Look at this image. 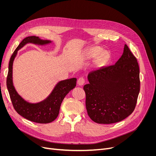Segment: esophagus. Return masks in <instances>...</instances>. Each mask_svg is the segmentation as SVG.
Returning a JSON list of instances; mask_svg holds the SVG:
<instances>
[{
    "label": "esophagus",
    "instance_id": "obj_1",
    "mask_svg": "<svg viewBox=\"0 0 156 156\" xmlns=\"http://www.w3.org/2000/svg\"><path fill=\"white\" fill-rule=\"evenodd\" d=\"M85 80L84 78L80 77V78H78V84L79 85H80V86L83 85L84 83H85Z\"/></svg>",
    "mask_w": 156,
    "mask_h": 156
}]
</instances>
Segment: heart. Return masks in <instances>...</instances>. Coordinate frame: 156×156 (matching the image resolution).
Returning a JSON list of instances; mask_svg holds the SVG:
<instances>
[{
    "instance_id": "1",
    "label": "heart",
    "mask_w": 156,
    "mask_h": 156,
    "mask_svg": "<svg viewBox=\"0 0 156 156\" xmlns=\"http://www.w3.org/2000/svg\"><path fill=\"white\" fill-rule=\"evenodd\" d=\"M99 52H100V50L99 48H94L91 49L90 51H88V52L87 54V56H88V57H89V58H91V57H94L96 55H97L99 54Z\"/></svg>"
}]
</instances>
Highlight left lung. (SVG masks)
I'll return each mask as SVG.
<instances>
[{"instance_id": "left-lung-1", "label": "left lung", "mask_w": 156, "mask_h": 156, "mask_svg": "<svg viewBox=\"0 0 156 156\" xmlns=\"http://www.w3.org/2000/svg\"><path fill=\"white\" fill-rule=\"evenodd\" d=\"M88 80L83 89L88 115L92 121L115 123L133 112L140 92V70L127 45L115 64L90 72Z\"/></svg>"}]
</instances>
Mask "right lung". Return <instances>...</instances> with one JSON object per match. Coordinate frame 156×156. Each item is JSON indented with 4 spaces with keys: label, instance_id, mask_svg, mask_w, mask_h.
I'll return each mask as SVG.
<instances>
[{
    "label": "right lung",
    "instance_id": "right-lung-1",
    "mask_svg": "<svg viewBox=\"0 0 156 156\" xmlns=\"http://www.w3.org/2000/svg\"><path fill=\"white\" fill-rule=\"evenodd\" d=\"M51 42V40H42L36 36L24 38L11 55L9 64L6 83L13 107L20 115L28 120L38 123H48L57 118L64 97L76 85V78H73L59 81L55 86L51 94L45 100L36 104H32L23 99L16 92L12 81V65L18 51L27 44L31 43L44 45Z\"/></svg>",
    "mask_w": 156,
    "mask_h": 156
}]
</instances>
